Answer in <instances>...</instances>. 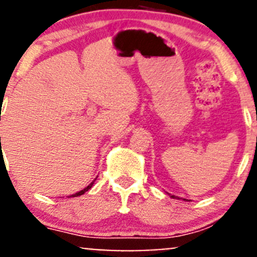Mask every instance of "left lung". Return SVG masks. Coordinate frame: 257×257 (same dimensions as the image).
I'll return each instance as SVG.
<instances>
[{"instance_id": "1", "label": "left lung", "mask_w": 257, "mask_h": 257, "mask_svg": "<svg viewBox=\"0 0 257 257\" xmlns=\"http://www.w3.org/2000/svg\"><path fill=\"white\" fill-rule=\"evenodd\" d=\"M172 197V198H178V197H176V196H171Z\"/></svg>"}]
</instances>
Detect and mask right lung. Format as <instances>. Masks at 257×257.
<instances>
[{
	"label": "right lung",
	"mask_w": 257,
	"mask_h": 257,
	"mask_svg": "<svg viewBox=\"0 0 257 257\" xmlns=\"http://www.w3.org/2000/svg\"><path fill=\"white\" fill-rule=\"evenodd\" d=\"M94 181H96V178H94ZM94 181H92V182H91V183H90V185H88V186H87V187H86V188H83V190H81V191H80V192H77V193L72 194V196H70V197H79V196H81V194H83V193H85V192H87V191H88V190H90V188H91V187H92V186H93Z\"/></svg>",
	"instance_id": "add662e5"
}]
</instances>
